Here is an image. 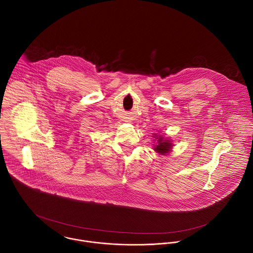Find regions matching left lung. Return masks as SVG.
Segmentation results:
<instances>
[{
	"label": "left lung",
	"instance_id": "obj_1",
	"mask_svg": "<svg viewBox=\"0 0 253 253\" xmlns=\"http://www.w3.org/2000/svg\"><path fill=\"white\" fill-rule=\"evenodd\" d=\"M164 138L160 137L159 140H158V145L155 146V150L158 152V153H161V154H165V153H168L170 151V148H171V143L169 140H163Z\"/></svg>",
	"mask_w": 253,
	"mask_h": 253
}]
</instances>
